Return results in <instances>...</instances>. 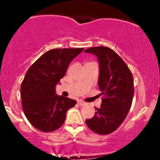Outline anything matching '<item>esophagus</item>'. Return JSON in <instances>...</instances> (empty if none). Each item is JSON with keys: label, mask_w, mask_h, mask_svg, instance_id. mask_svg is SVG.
<instances>
[{"label": "esophagus", "mask_w": 160, "mask_h": 160, "mask_svg": "<svg viewBox=\"0 0 160 160\" xmlns=\"http://www.w3.org/2000/svg\"><path fill=\"white\" fill-rule=\"evenodd\" d=\"M78 104H80V106H82V107H83V106H86V104H87L86 103V102H82V101H79V102H78Z\"/></svg>", "instance_id": "34e87169"}]
</instances>
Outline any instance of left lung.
<instances>
[{"instance_id":"left-lung-1","label":"left lung","mask_w":160,"mask_h":160,"mask_svg":"<svg viewBox=\"0 0 160 160\" xmlns=\"http://www.w3.org/2000/svg\"><path fill=\"white\" fill-rule=\"evenodd\" d=\"M85 52L98 57V87L103 95L101 108H95V116L86 120V123L94 132L108 135L122 124L131 108L134 95L132 74L122 58L109 47H92Z\"/></svg>"}]
</instances>
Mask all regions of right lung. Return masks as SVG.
<instances>
[{
    "label": "right lung",
    "instance_id": "1",
    "mask_svg": "<svg viewBox=\"0 0 160 160\" xmlns=\"http://www.w3.org/2000/svg\"><path fill=\"white\" fill-rule=\"evenodd\" d=\"M83 48L53 49L31 65L21 84L22 105L28 120L43 132L58 129L66 112L77 101L56 94V84L65 75L70 62Z\"/></svg>",
    "mask_w": 160,
    "mask_h": 160
}]
</instances>
